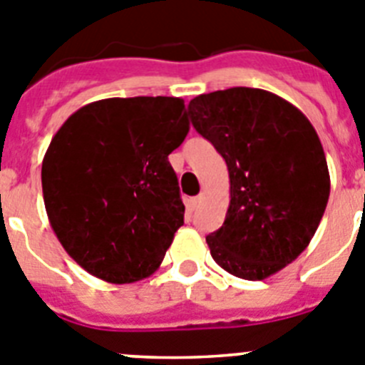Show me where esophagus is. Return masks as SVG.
<instances>
[{
    "label": "esophagus",
    "mask_w": 365,
    "mask_h": 365,
    "mask_svg": "<svg viewBox=\"0 0 365 365\" xmlns=\"http://www.w3.org/2000/svg\"><path fill=\"white\" fill-rule=\"evenodd\" d=\"M201 201H202V195H197V197H192L188 201L190 208H192V210H195V208H197V206L201 205Z\"/></svg>",
    "instance_id": "obj_1"
}]
</instances>
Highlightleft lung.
Listing matches in <instances>:
<instances>
[{
	"label": "left lung",
	"mask_w": 365,
	"mask_h": 365,
	"mask_svg": "<svg viewBox=\"0 0 365 365\" xmlns=\"http://www.w3.org/2000/svg\"><path fill=\"white\" fill-rule=\"evenodd\" d=\"M188 115L230 177L227 217L206 237L212 257L248 282L279 272L309 247L329 201L318 133L291 102L252 87L195 96Z\"/></svg>",
	"instance_id": "1"
}]
</instances>
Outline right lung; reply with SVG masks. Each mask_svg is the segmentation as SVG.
Instances as JSON below:
<instances>
[{
  "label": "right lung",
  "instance_id": "1",
  "mask_svg": "<svg viewBox=\"0 0 365 365\" xmlns=\"http://www.w3.org/2000/svg\"><path fill=\"white\" fill-rule=\"evenodd\" d=\"M188 131L175 96L96 100L56 131L41 163L45 210L83 270L122 285L159 269L185 225L168 155Z\"/></svg>",
  "mask_w": 365,
  "mask_h": 365
}]
</instances>
